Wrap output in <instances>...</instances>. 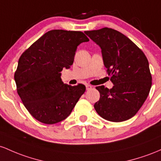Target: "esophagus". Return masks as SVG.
Returning a JSON list of instances; mask_svg holds the SVG:
<instances>
[{"label": "esophagus", "instance_id": "1", "mask_svg": "<svg viewBox=\"0 0 161 161\" xmlns=\"http://www.w3.org/2000/svg\"><path fill=\"white\" fill-rule=\"evenodd\" d=\"M91 89H92V86L89 85V84H86V90H90Z\"/></svg>", "mask_w": 161, "mask_h": 161}]
</instances>
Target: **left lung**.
Wrapping results in <instances>:
<instances>
[{
    "instance_id": "1",
    "label": "left lung",
    "mask_w": 161,
    "mask_h": 161,
    "mask_svg": "<svg viewBox=\"0 0 161 161\" xmlns=\"http://www.w3.org/2000/svg\"><path fill=\"white\" fill-rule=\"evenodd\" d=\"M85 34L101 48L104 66L113 86L96 87L100 93L97 113L110 122H122L138 113L151 87L149 63L143 52L119 31L105 28Z\"/></svg>"
}]
</instances>
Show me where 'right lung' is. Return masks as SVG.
I'll return each mask as SVG.
<instances>
[{
    "label": "right lung",
    "instance_id": "add662e5",
    "mask_svg": "<svg viewBox=\"0 0 161 161\" xmlns=\"http://www.w3.org/2000/svg\"><path fill=\"white\" fill-rule=\"evenodd\" d=\"M88 41L82 32L51 30L19 58L14 75L17 93L36 120L51 125L65 119L84 94L85 86L64 84L61 71L71 68L77 46Z\"/></svg>",
    "mask_w": 161,
    "mask_h": 161
}]
</instances>
